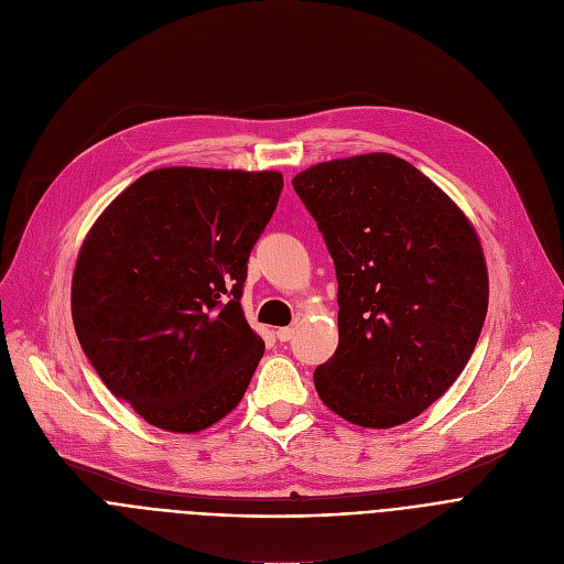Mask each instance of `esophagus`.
I'll list each match as a JSON object with an SVG mask.
<instances>
[{"instance_id":"obj_1","label":"esophagus","mask_w":564,"mask_h":564,"mask_svg":"<svg viewBox=\"0 0 564 564\" xmlns=\"http://www.w3.org/2000/svg\"><path fill=\"white\" fill-rule=\"evenodd\" d=\"M292 335H294V328L292 326H283V328H276V337L281 343H288V340H292Z\"/></svg>"}]
</instances>
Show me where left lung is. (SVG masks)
<instances>
[{
	"label": "left lung",
	"instance_id": "left-lung-1",
	"mask_svg": "<svg viewBox=\"0 0 564 564\" xmlns=\"http://www.w3.org/2000/svg\"><path fill=\"white\" fill-rule=\"evenodd\" d=\"M337 274L335 354L319 399L362 429H392L437 401L474 354L490 299L469 217L394 154L311 165L292 178Z\"/></svg>",
	"mask_w": 564,
	"mask_h": 564
}]
</instances>
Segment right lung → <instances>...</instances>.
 Returning a JSON list of instances; mask_svg holds the SVG:
<instances>
[{"label":"right lung","instance_id":"add662e5","mask_svg":"<svg viewBox=\"0 0 564 564\" xmlns=\"http://www.w3.org/2000/svg\"><path fill=\"white\" fill-rule=\"evenodd\" d=\"M276 170L161 167L90 227L72 322L104 386L170 433H199L242 401L265 354L240 296L279 204Z\"/></svg>","mask_w":564,"mask_h":564}]
</instances>
